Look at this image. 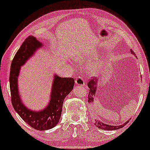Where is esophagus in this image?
I'll use <instances>...</instances> for the list:
<instances>
[{
  "instance_id": "obj_1",
  "label": "esophagus",
  "mask_w": 150,
  "mask_h": 150,
  "mask_svg": "<svg viewBox=\"0 0 150 150\" xmlns=\"http://www.w3.org/2000/svg\"><path fill=\"white\" fill-rule=\"evenodd\" d=\"M75 84L76 85H80V86H84V79L81 78V77L79 76L75 80Z\"/></svg>"
}]
</instances>
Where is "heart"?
<instances>
[{"instance_id": "heart-1", "label": "heart", "mask_w": 150, "mask_h": 150, "mask_svg": "<svg viewBox=\"0 0 150 150\" xmlns=\"http://www.w3.org/2000/svg\"><path fill=\"white\" fill-rule=\"evenodd\" d=\"M93 55L90 54H79L74 57V61L79 64H87L86 67V72L89 76H96L100 73L103 69V64L100 61L92 62Z\"/></svg>"}]
</instances>
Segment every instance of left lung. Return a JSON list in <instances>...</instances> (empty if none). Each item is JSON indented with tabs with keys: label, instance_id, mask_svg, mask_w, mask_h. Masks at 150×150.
<instances>
[{
	"label": "left lung",
	"instance_id": "1",
	"mask_svg": "<svg viewBox=\"0 0 150 150\" xmlns=\"http://www.w3.org/2000/svg\"><path fill=\"white\" fill-rule=\"evenodd\" d=\"M131 52L132 53H134V52L131 50ZM98 81L99 79L98 78L90 80V81L88 82V87L89 89V95H88V102H89L90 104H94V100H95V95H96L97 89H98ZM95 125L97 126V127L99 128L100 129H104V130H108V131H112V130H117V129H121L122 127H123L124 126H126L128 123H129V121L125 122L124 123H123L122 125H120V126H113V125H109L105 123L103 121H100V119L98 118V115H96L95 113Z\"/></svg>",
	"mask_w": 150,
	"mask_h": 150
}]
</instances>
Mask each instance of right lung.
Masks as SVG:
<instances>
[{
    "label": "right lung",
    "instance_id": "1",
    "mask_svg": "<svg viewBox=\"0 0 150 150\" xmlns=\"http://www.w3.org/2000/svg\"><path fill=\"white\" fill-rule=\"evenodd\" d=\"M42 47H43V43L34 36H29L24 40L12 61L9 83L12 105L15 111L31 127L39 131H45L55 127L59 122L64 100L73 89L74 79L70 77L61 78L55 74L50 101L47 105L40 110L28 108L23 103L18 91V76L21 66Z\"/></svg>",
    "mask_w": 150,
    "mask_h": 150
}]
</instances>
